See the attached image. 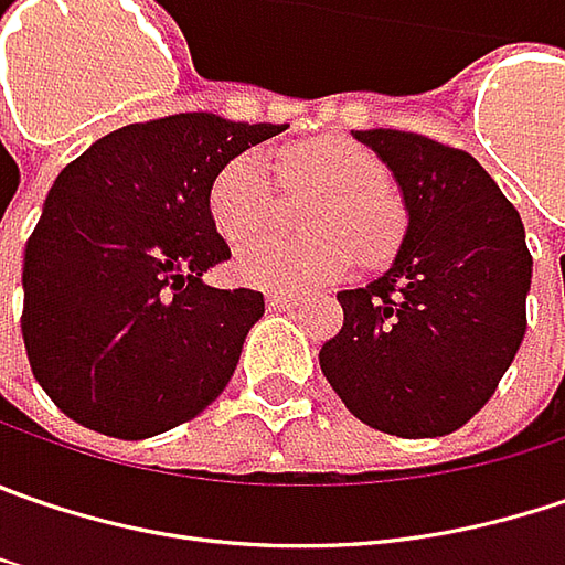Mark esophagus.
<instances>
[{
	"instance_id": "1",
	"label": "esophagus",
	"mask_w": 565,
	"mask_h": 565,
	"mask_svg": "<svg viewBox=\"0 0 565 565\" xmlns=\"http://www.w3.org/2000/svg\"><path fill=\"white\" fill-rule=\"evenodd\" d=\"M268 307L271 310H290V307H297V297H290V294H268Z\"/></svg>"
}]
</instances>
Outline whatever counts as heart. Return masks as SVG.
Wrapping results in <instances>:
<instances>
[{
    "label": "heart",
    "instance_id": "heart-1",
    "mask_svg": "<svg viewBox=\"0 0 565 565\" xmlns=\"http://www.w3.org/2000/svg\"><path fill=\"white\" fill-rule=\"evenodd\" d=\"M287 188L322 191L307 211L310 239L258 236L236 252L239 281L268 290H310L345 278L354 255L367 265L390 258L403 236V207L383 188V162L349 137H319L278 156ZM207 207L226 243H243L271 216V182L255 152H239L211 182Z\"/></svg>",
    "mask_w": 565,
    "mask_h": 565
}]
</instances>
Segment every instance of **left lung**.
<instances>
[{"instance_id": "8db88e82", "label": "left lung", "mask_w": 565, "mask_h": 565, "mask_svg": "<svg viewBox=\"0 0 565 565\" xmlns=\"http://www.w3.org/2000/svg\"><path fill=\"white\" fill-rule=\"evenodd\" d=\"M403 191L409 226L393 265L342 290V332L319 367L364 425L438 438L495 393L527 329L524 223L463 150L406 130H351Z\"/></svg>"}]
</instances>
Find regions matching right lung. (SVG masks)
Wrapping results in <instances>:
<instances>
[{
	"label": "right lung",
	"instance_id": "right-lung-1",
	"mask_svg": "<svg viewBox=\"0 0 565 565\" xmlns=\"http://www.w3.org/2000/svg\"><path fill=\"white\" fill-rule=\"evenodd\" d=\"M281 130L169 115L95 140L56 175L24 246L21 335L73 422L140 441L223 393L265 297L201 281L230 258L207 191L220 166Z\"/></svg>",
	"mask_w": 565,
	"mask_h": 565
}]
</instances>
